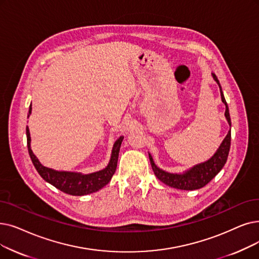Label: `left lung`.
I'll list each match as a JSON object with an SVG mask.
<instances>
[{"mask_svg": "<svg viewBox=\"0 0 259 259\" xmlns=\"http://www.w3.org/2000/svg\"><path fill=\"white\" fill-rule=\"evenodd\" d=\"M211 76L213 78V80H215L219 85L221 100L222 103L226 105V113H224V115H226V118L231 127V117H230L229 107L226 102V98H224L220 82L215 74L211 73ZM230 147H231V128L227 134V137L224 138V140L220 144L219 148L216 150L215 153H213V155L210 157V159H208L203 163H200L193 167H190L189 169L181 174H172V172H168L161 169L160 167H157L155 165L150 153H149V160H150V164L155 177L159 179L161 182H163L168 186L178 188V189L195 190L205 186L209 181H211V180L218 175V172L222 169L224 164L227 163Z\"/></svg>", "mask_w": 259, "mask_h": 259, "instance_id": "1", "label": "left lung"}]
</instances>
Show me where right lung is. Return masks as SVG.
Here are the masks:
<instances>
[{"label": "right lung", "instance_id": "right-lung-1", "mask_svg": "<svg viewBox=\"0 0 259 259\" xmlns=\"http://www.w3.org/2000/svg\"><path fill=\"white\" fill-rule=\"evenodd\" d=\"M31 113V105L28 110L29 117ZM26 138H27V148L28 153L31 159V162L35 166L39 175L43 178L44 181L52 184L56 188H58L61 192L69 194L72 196H84L97 192L106 186L110 181L112 176L114 175L117 166L118 153L120 149V145L123 140V137H119L112 148L111 157L108 165L102 170H98L92 174H82V172H75V171H64V170H55L52 168L43 166L40 161L37 159V156L33 154L30 148V133L28 126L26 127Z\"/></svg>", "mask_w": 259, "mask_h": 259}]
</instances>
